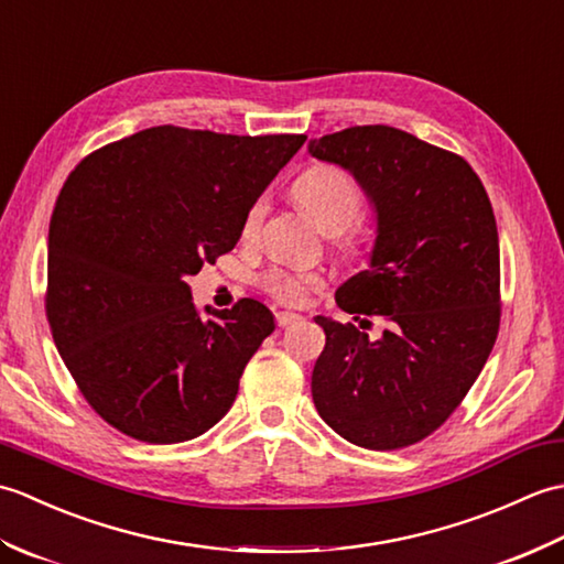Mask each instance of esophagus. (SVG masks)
Returning <instances> with one entry per match:
<instances>
[{
    "label": "esophagus",
    "mask_w": 564,
    "mask_h": 564,
    "mask_svg": "<svg viewBox=\"0 0 564 564\" xmlns=\"http://www.w3.org/2000/svg\"><path fill=\"white\" fill-rule=\"evenodd\" d=\"M303 317L295 315V313H275V325L279 327H289L293 322H301Z\"/></svg>",
    "instance_id": "obj_1"
}]
</instances>
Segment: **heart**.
Wrapping results in <instances>:
<instances>
[{"label": "heart", "mask_w": 564, "mask_h": 564, "mask_svg": "<svg viewBox=\"0 0 564 564\" xmlns=\"http://www.w3.org/2000/svg\"><path fill=\"white\" fill-rule=\"evenodd\" d=\"M293 194L310 213L322 230L339 232V249L356 257L366 249V232L351 227L361 208V188L349 172L334 164H315L295 178ZM263 215V200H257L247 210L242 232L249 237L257 232ZM322 289V279L315 273H297L289 269H271L263 275V291L283 305H303L307 295Z\"/></svg>", "instance_id": "1"}]
</instances>
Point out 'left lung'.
Returning a JSON list of instances; mask_svg holds the SVG:
<instances>
[{"label":"left lung","instance_id":"8db88e82","mask_svg":"<svg viewBox=\"0 0 564 564\" xmlns=\"http://www.w3.org/2000/svg\"><path fill=\"white\" fill-rule=\"evenodd\" d=\"M351 172L376 210L368 269L339 285L344 313L386 319L370 339L317 315L327 344L313 370L319 416L349 443L398 451L446 422L499 332V235L480 176L460 154L390 126L310 140Z\"/></svg>","mask_w":564,"mask_h":564}]
</instances>
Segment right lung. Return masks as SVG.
<instances>
[{"instance_id": "obj_1", "label": "right lung", "mask_w": 564, "mask_h": 564, "mask_svg": "<svg viewBox=\"0 0 564 564\" xmlns=\"http://www.w3.org/2000/svg\"><path fill=\"white\" fill-rule=\"evenodd\" d=\"M303 142L158 126L67 176L47 232L45 315L84 400L121 434L182 443L232 406L273 315L242 297L203 319L186 275L235 249Z\"/></svg>"}]
</instances>
